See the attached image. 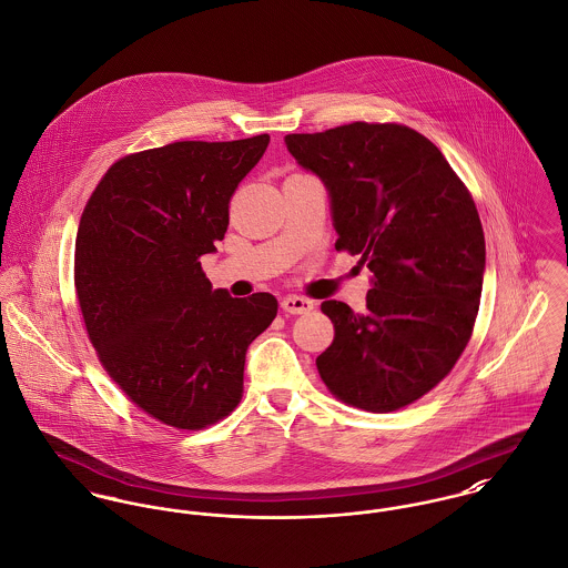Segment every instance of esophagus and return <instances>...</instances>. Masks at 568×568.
<instances>
[{"mask_svg": "<svg viewBox=\"0 0 568 568\" xmlns=\"http://www.w3.org/2000/svg\"><path fill=\"white\" fill-rule=\"evenodd\" d=\"M314 308V304L306 300V297H297V295H288L282 300V310L288 314H304Z\"/></svg>", "mask_w": 568, "mask_h": 568, "instance_id": "esophagus-1", "label": "esophagus"}]
</instances>
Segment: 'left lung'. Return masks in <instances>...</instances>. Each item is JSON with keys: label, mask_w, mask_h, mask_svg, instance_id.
<instances>
[{"label": "left lung", "mask_w": 568, "mask_h": 568, "mask_svg": "<svg viewBox=\"0 0 568 568\" xmlns=\"http://www.w3.org/2000/svg\"><path fill=\"white\" fill-rule=\"evenodd\" d=\"M286 150L329 195L336 250L371 271L366 310L329 300L325 386L368 413L399 410L460 358L479 308L486 243L473 197L440 150L397 123L288 134Z\"/></svg>", "instance_id": "obj_1"}]
</instances>
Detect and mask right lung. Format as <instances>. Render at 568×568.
<instances>
[{"mask_svg": "<svg viewBox=\"0 0 568 568\" xmlns=\"http://www.w3.org/2000/svg\"><path fill=\"white\" fill-rule=\"evenodd\" d=\"M268 134L182 141L114 162L82 212L75 291L108 375L145 413L202 429L232 413L245 354L277 314L271 293L212 291L202 256Z\"/></svg>", "mask_w": 568, "mask_h": 568, "instance_id": "obj_1", "label": "right lung"}]
</instances>
